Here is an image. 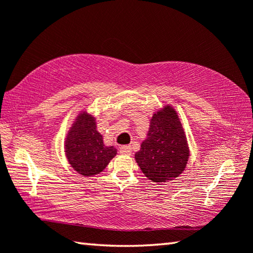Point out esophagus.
<instances>
[{
	"mask_svg": "<svg viewBox=\"0 0 253 253\" xmlns=\"http://www.w3.org/2000/svg\"><path fill=\"white\" fill-rule=\"evenodd\" d=\"M119 153L124 154V155H130L131 154V147L128 145H124V146L119 147Z\"/></svg>",
	"mask_w": 253,
	"mask_h": 253,
	"instance_id": "obj_1",
	"label": "esophagus"
}]
</instances>
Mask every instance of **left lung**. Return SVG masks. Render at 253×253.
<instances>
[{
	"label": "left lung",
	"mask_w": 253,
	"mask_h": 253,
	"mask_svg": "<svg viewBox=\"0 0 253 253\" xmlns=\"http://www.w3.org/2000/svg\"><path fill=\"white\" fill-rule=\"evenodd\" d=\"M135 158L145 176L152 182H166L183 172L188 147L182 124L172 107H165L153 115L147 138Z\"/></svg>",
	"instance_id": "1"
}]
</instances>
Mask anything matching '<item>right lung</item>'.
Returning a JSON list of instances; mask_svg holds the SVG:
<instances>
[{
    "mask_svg": "<svg viewBox=\"0 0 253 253\" xmlns=\"http://www.w3.org/2000/svg\"><path fill=\"white\" fill-rule=\"evenodd\" d=\"M116 153V148L104 145L95 118L81 113L66 139V154L72 168L84 176L99 174Z\"/></svg>",
    "mask_w": 253,
    "mask_h": 253,
    "instance_id": "obj_1",
    "label": "right lung"
}]
</instances>
